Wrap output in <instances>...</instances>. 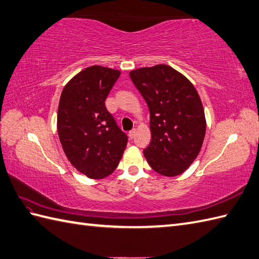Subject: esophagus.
I'll return each mask as SVG.
<instances>
[{
	"label": "esophagus",
	"instance_id": "34e87169",
	"mask_svg": "<svg viewBox=\"0 0 259 259\" xmlns=\"http://www.w3.org/2000/svg\"><path fill=\"white\" fill-rule=\"evenodd\" d=\"M136 134H137V129H132V130L129 132V137L131 138V139H134V138L136 137Z\"/></svg>",
	"mask_w": 259,
	"mask_h": 259
}]
</instances>
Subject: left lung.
<instances>
[{
  "mask_svg": "<svg viewBox=\"0 0 259 259\" xmlns=\"http://www.w3.org/2000/svg\"><path fill=\"white\" fill-rule=\"evenodd\" d=\"M129 75L150 111L151 142L144 157L161 176L177 177L193 163L205 137L206 119L197 90L164 64L137 68Z\"/></svg>",
  "mask_w": 259,
  "mask_h": 259,
  "instance_id": "1",
  "label": "left lung"
}]
</instances>
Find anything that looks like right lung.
Wrapping results in <instances>:
<instances>
[{
    "mask_svg": "<svg viewBox=\"0 0 259 259\" xmlns=\"http://www.w3.org/2000/svg\"><path fill=\"white\" fill-rule=\"evenodd\" d=\"M119 76L120 70L89 66L66 83L59 99V141L71 165L89 179L110 176L127 147V136L105 106Z\"/></svg>",
    "mask_w": 259,
    "mask_h": 259,
    "instance_id": "add662e5",
    "label": "right lung"
}]
</instances>
